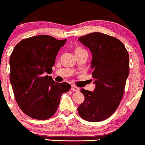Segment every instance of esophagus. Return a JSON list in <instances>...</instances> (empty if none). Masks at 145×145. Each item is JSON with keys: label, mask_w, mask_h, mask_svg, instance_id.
<instances>
[{"label": "esophagus", "mask_w": 145, "mask_h": 145, "mask_svg": "<svg viewBox=\"0 0 145 145\" xmlns=\"http://www.w3.org/2000/svg\"><path fill=\"white\" fill-rule=\"evenodd\" d=\"M71 90H72V91H76V92H78V91H80V89L78 87V86H75L73 84V85H71Z\"/></svg>", "instance_id": "1"}]
</instances>
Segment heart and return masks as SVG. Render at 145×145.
<instances>
[{"instance_id": "1", "label": "heart", "mask_w": 145, "mask_h": 145, "mask_svg": "<svg viewBox=\"0 0 145 145\" xmlns=\"http://www.w3.org/2000/svg\"><path fill=\"white\" fill-rule=\"evenodd\" d=\"M80 48H78V49H77V50H80Z\"/></svg>"}]
</instances>
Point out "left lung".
Returning a JSON list of instances; mask_svg holds the SVG:
<instances>
[{"instance_id": "obj_1", "label": "left lung", "mask_w": 145, "mask_h": 145, "mask_svg": "<svg viewBox=\"0 0 145 145\" xmlns=\"http://www.w3.org/2000/svg\"><path fill=\"white\" fill-rule=\"evenodd\" d=\"M78 41L91 51L93 91L84 89V101L78 108L79 115L90 122L108 119L120 104L129 75V54L119 39L101 33H92Z\"/></svg>"}]
</instances>
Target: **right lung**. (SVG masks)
Here are the masks:
<instances>
[{
    "mask_svg": "<svg viewBox=\"0 0 145 145\" xmlns=\"http://www.w3.org/2000/svg\"><path fill=\"white\" fill-rule=\"evenodd\" d=\"M67 39L49 35L24 39L15 46L10 56V82L18 106L33 119L46 120L55 114L67 82H55L52 72L56 56Z\"/></svg>",
    "mask_w": 145,
    "mask_h": 145,
    "instance_id": "obj_1",
    "label": "right lung"
}]
</instances>
